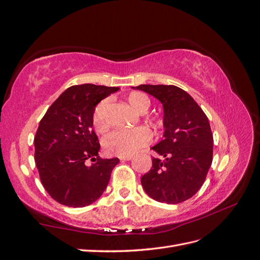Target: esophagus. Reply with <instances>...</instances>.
Segmentation results:
<instances>
[{"label":"esophagus","mask_w":260,"mask_h":260,"mask_svg":"<svg viewBox=\"0 0 260 260\" xmlns=\"http://www.w3.org/2000/svg\"><path fill=\"white\" fill-rule=\"evenodd\" d=\"M133 158V156H119L120 160H131Z\"/></svg>","instance_id":"1"}]
</instances>
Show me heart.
I'll return each mask as SVG.
<instances>
[{
	"instance_id": "b5f03b06",
	"label": "heart",
	"mask_w": 260,
	"mask_h": 260,
	"mask_svg": "<svg viewBox=\"0 0 260 260\" xmlns=\"http://www.w3.org/2000/svg\"><path fill=\"white\" fill-rule=\"evenodd\" d=\"M129 105L137 112H146L149 107V100L143 93H131L127 98ZM108 100H103L96 106L93 114V124L96 131L104 132L108 127L105 112ZM153 134L147 127L140 126L135 128H118L107 134L103 145L108 154L117 156H131L152 142Z\"/></svg>"
}]
</instances>
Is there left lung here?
Wrapping results in <instances>:
<instances>
[{"label": "left lung", "instance_id": "obj_1", "mask_svg": "<svg viewBox=\"0 0 260 260\" xmlns=\"http://www.w3.org/2000/svg\"><path fill=\"white\" fill-rule=\"evenodd\" d=\"M133 88L154 96L164 111L162 140L152 147L160 158H153L152 168L142 177L143 188L160 203L185 202L203 186L213 161L208 118L195 100L177 86L144 84Z\"/></svg>", "mask_w": 260, "mask_h": 260}]
</instances>
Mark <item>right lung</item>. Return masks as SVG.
Masks as SVG:
<instances>
[{"instance_id":"1","label":"right lung","mask_w":260,"mask_h":260,"mask_svg":"<svg viewBox=\"0 0 260 260\" xmlns=\"http://www.w3.org/2000/svg\"><path fill=\"white\" fill-rule=\"evenodd\" d=\"M119 87L82 84L59 95L41 119L34 138L35 164L50 196L69 207H85L103 195L118 158L103 159L93 131L96 105ZM90 159L94 162L86 165Z\"/></svg>"}]
</instances>
